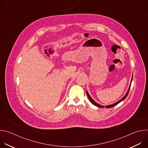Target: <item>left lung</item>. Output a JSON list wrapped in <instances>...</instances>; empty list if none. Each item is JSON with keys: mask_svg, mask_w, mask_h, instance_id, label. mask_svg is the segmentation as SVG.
<instances>
[{"mask_svg": "<svg viewBox=\"0 0 148 148\" xmlns=\"http://www.w3.org/2000/svg\"><path fill=\"white\" fill-rule=\"evenodd\" d=\"M132 79H131V82H132ZM131 85H130V88H129V89H128V92H126V95L124 96V97L123 98H122L121 100H119V101H118V102H116V103H114V104H112V105H107V106H105V108H112V107H114V106H115L116 105H117V104H118L119 102H121V101H122L123 100H124L125 98H126V97H127V95H128V93H129V91H130V88H131ZM86 94H87V97H88V98H89V99H90V102L93 104V105H95V106H97V107H99V108H103L104 107V106H102V105H99V104H98V103H97V102H95L93 99H92V98L90 97V95H89V94H88V92H87V91H86Z\"/></svg>", "mask_w": 148, "mask_h": 148, "instance_id": "obj_1", "label": "left lung"}]
</instances>
